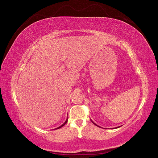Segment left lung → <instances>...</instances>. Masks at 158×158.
Wrapping results in <instances>:
<instances>
[{
    "label": "left lung",
    "mask_w": 158,
    "mask_h": 158,
    "mask_svg": "<svg viewBox=\"0 0 158 158\" xmlns=\"http://www.w3.org/2000/svg\"><path fill=\"white\" fill-rule=\"evenodd\" d=\"M91 121H92V123H94V125H96V126H98V125H97V124H96V123H94V122H93V121H92V119H91ZM98 127H100V126H98ZM117 127H115V128H117Z\"/></svg>",
    "instance_id": "1"
}]
</instances>
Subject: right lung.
I'll use <instances>...</instances> for the list:
<instances>
[{
    "label": "right lung",
    "mask_w": 158,
    "mask_h": 158,
    "mask_svg": "<svg viewBox=\"0 0 158 158\" xmlns=\"http://www.w3.org/2000/svg\"><path fill=\"white\" fill-rule=\"evenodd\" d=\"M67 122H68V118H67L66 119V120L65 121V122L63 124H62V125H61V126H59V127H57V128H55L54 130H56V129H59V128H60V127H62V126H64L65 125V124L67 123Z\"/></svg>",
    "instance_id": "add662e5"
}]
</instances>
